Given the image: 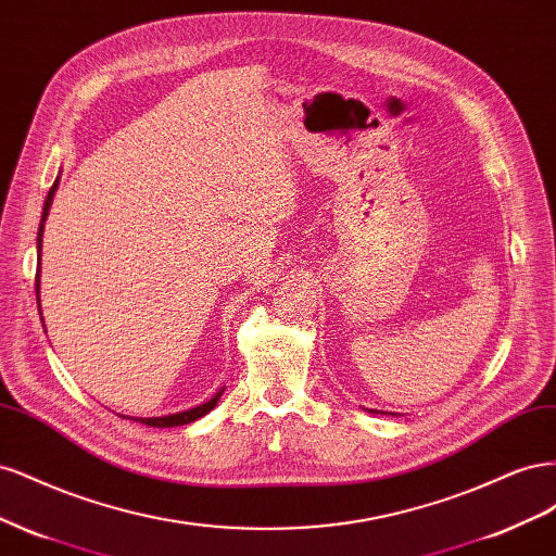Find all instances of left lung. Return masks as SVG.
Returning a JSON list of instances; mask_svg holds the SVG:
<instances>
[{
    "instance_id": "left-lung-1",
    "label": "left lung",
    "mask_w": 556,
    "mask_h": 556,
    "mask_svg": "<svg viewBox=\"0 0 556 556\" xmlns=\"http://www.w3.org/2000/svg\"><path fill=\"white\" fill-rule=\"evenodd\" d=\"M374 413H378V410H374ZM387 415V413H384ZM390 415H396V413H390Z\"/></svg>"
}]
</instances>
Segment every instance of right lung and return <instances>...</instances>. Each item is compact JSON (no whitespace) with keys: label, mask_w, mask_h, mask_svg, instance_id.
Masks as SVG:
<instances>
[{"label":"right lung","mask_w":556,"mask_h":556,"mask_svg":"<svg viewBox=\"0 0 556 556\" xmlns=\"http://www.w3.org/2000/svg\"><path fill=\"white\" fill-rule=\"evenodd\" d=\"M60 180V178H58ZM58 180L53 182V188L48 190V197H46V204H43V213H41V225H39V237H37V248H39V262H41V237H43V225H46V217H48V211H50V204H53V197H55V190H58ZM37 301H39V274H37ZM39 311H41V304H39ZM43 323V317H41ZM225 387L220 392H217L213 399H208L206 403H201V406H194L190 410H182V413H174V415H164V417H127V419H134V422H141V425H148V427H182V425H190L194 422V419L204 417L206 413H211L215 406H217V399L223 396Z\"/></svg>","instance_id":"add662e5"}]
</instances>
